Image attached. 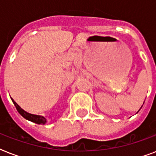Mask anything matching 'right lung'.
Instances as JSON below:
<instances>
[{
    "label": "right lung",
    "instance_id": "add662e5",
    "mask_svg": "<svg viewBox=\"0 0 156 156\" xmlns=\"http://www.w3.org/2000/svg\"><path fill=\"white\" fill-rule=\"evenodd\" d=\"M12 101H13V104L15 105L16 108H17L18 112L21 114V116H23L25 119H27V120H28V121H32V122H34V123L35 124H39V125H40V124L44 125V124L47 122V120H46L44 116L28 113V112H27L26 111H24L23 108H21V107L19 106V105H18V104H17L14 100H12Z\"/></svg>",
    "mask_w": 156,
    "mask_h": 156
}]
</instances>
